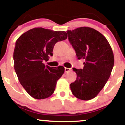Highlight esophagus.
<instances>
[{"mask_svg":"<svg viewBox=\"0 0 125 125\" xmlns=\"http://www.w3.org/2000/svg\"><path fill=\"white\" fill-rule=\"evenodd\" d=\"M71 69L70 68H67V67H65V68H64V72H65L66 73H67V72H70L71 71Z\"/></svg>","mask_w":125,"mask_h":125,"instance_id":"1","label":"esophagus"}]
</instances>
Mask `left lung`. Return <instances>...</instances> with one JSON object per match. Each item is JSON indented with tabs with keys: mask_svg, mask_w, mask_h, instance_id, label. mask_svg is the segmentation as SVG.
I'll list each match as a JSON object with an SVG mask.
<instances>
[{
	"mask_svg": "<svg viewBox=\"0 0 125 125\" xmlns=\"http://www.w3.org/2000/svg\"><path fill=\"white\" fill-rule=\"evenodd\" d=\"M70 43L78 59L84 60L83 68H73L76 80L70 84L72 94L83 100L94 99L104 88L114 65V56L105 37L96 30L81 27L67 31Z\"/></svg>",
	"mask_w": 125,
	"mask_h": 125,
	"instance_id": "left-lung-1",
	"label": "left lung"
}]
</instances>
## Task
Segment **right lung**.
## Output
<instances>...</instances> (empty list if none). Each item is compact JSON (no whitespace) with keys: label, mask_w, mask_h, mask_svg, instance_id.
<instances>
[{"label":"right lung","mask_w":125,"mask_h":125,"mask_svg":"<svg viewBox=\"0 0 125 125\" xmlns=\"http://www.w3.org/2000/svg\"><path fill=\"white\" fill-rule=\"evenodd\" d=\"M67 38L64 31L35 28L24 33L16 42L14 68L21 86L33 98L43 99L53 94L64 68L61 66L53 68L43 62L53 56L56 43Z\"/></svg>","instance_id":"right-lung-1"}]
</instances>
